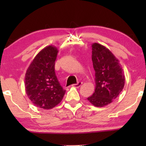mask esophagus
Wrapping results in <instances>:
<instances>
[{
	"label": "esophagus",
	"instance_id": "esophagus-1",
	"mask_svg": "<svg viewBox=\"0 0 146 146\" xmlns=\"http://www.w3.org/2000/svg\"><path fill=\"white\" fill-rule=\"evenodd\" d=\"M82 84V82H78L77 84H72V86L76 87V88H79V87L81 86Z\"/></svg>",
	"mask_w": 146,
	"mask_h": 146
}]
</instances>
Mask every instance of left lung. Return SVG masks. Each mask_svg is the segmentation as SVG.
I'll return each mask as SVG.
<instances>
[{"label": "left lung", "mask_w": 146, "mask_h": 146, "mask_svg": "<svg viewBox=\"0 0 146 146\" xmlns=\"http://www.w3.org/2000/svg\"><path fill=\"white\" fill-rule=\"evenodd\" d=\"M92 60L95 71V91L88 100L96 107L113 101L124 87L125 76L119 60L111 52L98 43L92 44Z\"/></svg>", "instance_id": "left-lung-1"}]
</instances>
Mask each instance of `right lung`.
<instances>
[{"label": "right lung", "mask_w": 146, "mask_h": 146, "mask_svg": "<svg viewBox=\"0 0 146 146\" xmlns=\"http://www.w3.org/2000/svg\"><path fill=\"white\" fill-rule=\"evenodd\" d=\"M58 52L54 46L45 47L38 53L26 72V93L33 104L40 108H53L65 94L66 90L60 84L54 71Z\"/></svg>", "instance_id": "obj_1"}]
</instances>
